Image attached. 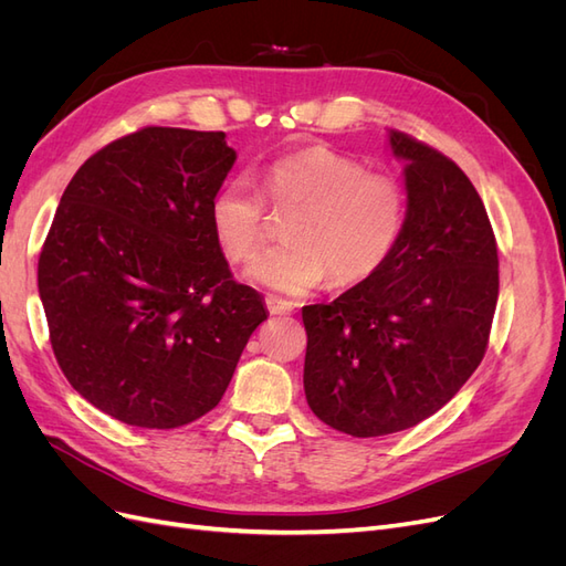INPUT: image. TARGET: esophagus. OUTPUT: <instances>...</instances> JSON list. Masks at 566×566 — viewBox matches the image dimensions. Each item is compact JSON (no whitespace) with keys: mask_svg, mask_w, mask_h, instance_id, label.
<instances>
[{"mask_svg":"<svg viewBox=\"0 0 566 566\" xmlns=\"http://www.w3.org/2000/svg\"><path fill=\"white\" fill-rule=\"evenodd\" d=\"M264 304H266V310H269V314H290L293 312V302H287V300H281V297H273V295H269L266 300H264Z\"/></svg>","mask_w":566,"mask_h":566,"instance_id":"obj_1","label":"esophagus"}]
</instances>
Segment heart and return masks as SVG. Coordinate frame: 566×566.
<instances>
[{"label":"heart","instance_id":"heart-1","mask_svg":"<svg viewBox=\"0 0 566 566\" xmlns=\"http://www.w3.org/2000/svg\"><path fill=\"white\" fill-rule=\"evenodd\" d=\"M264 191L281 212L295 210L287 243L256 254L248 279L283 295H304L331 276L354 285L378 273L406 227L403 184L325 146L276 158ZM210 229L229 262H245L266 235V200L248 177L221 184L210 198Z\"/></svg>","mask_w":566,"mask_h":566}]
</instances>
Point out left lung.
<instances>
[{"label":"left lung","mask_w":566,"mask_h":566,"mask_svg":"<svg viewBox=\"0 0 566 566\" xmlns=\"http://www.w3.org/2000/svg\"><path fill=\"white\" fill-rule=\"evenodd\" d=\"M406 160V227L387 264L331 304L302 310L304 394L352 437L408 430L447 406L482 364L499 302V248L468 175L389 129Z\"/></svg>","instance_id":"left-lung-1"}]
</instances>
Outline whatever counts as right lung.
Returning a JSON list of instances; mask_svg holds the SVG:
<instances>
[{
	"mask_svg": "<svg viewBox=\"0 0 566 566\" xmlns=\"http://www.w3.org/2000/svg\"><path fill=\"white\" fill-rule=\"evenodd\" d=\"M233 163L224 132L144 127L96 150L61 196L38 264L51 349L119 422L175 430L208 413L266 321L210 229Z\"/></svg>",
	"mask_w": 566,
	"mask_h": 566,
	"instance_id": "right-lung-1",
	"label": "right lung"
}]
</instances>
